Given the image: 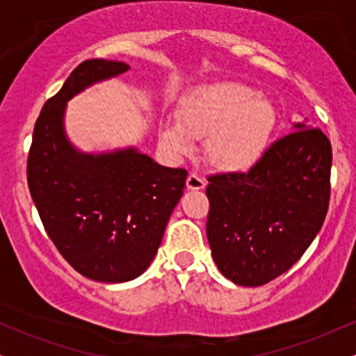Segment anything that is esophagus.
<instances>
[{
  "label": "esophagus",
  "mask_w": 356,
  "mask_h": 356,
  "mask_svg": "<svg viewBox=\"0 0 356 356\" xmlns=\"http://www.w3.org/2000/svg\"><path fill=\"white\" fill-rule=\"evenodd\" d=\"M186 186H187V189H191V191H199V189H204V187H206V181H204L202 175H199L197 172H191L189 175H187Z\"/></svg>",
  "instance_id": "1"
}]
</instances>
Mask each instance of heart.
Segmentation results:
<instances>
[{
  "label": "heart",
  "instance_id": "b5f03b06",
  "mask_svg": "<svg viewBox=\"0 0 356 356\" xmlns=\"http://www.w3.org/2000/svg\"><path fill=\"white\" fill-rule=\"evenodd\" d=\"M276 127V110L256 88L239 81H220L194 93L167 122L161 142L172 154H186L192 137H207L206 154L224 170H248L266 152Z\"/></svg>",
  "mask_w": 356,
  "mask_h": 356
}]
</instances>
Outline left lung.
<instances>
[{
  "label": "left lung",
  "instance_id": "1",
  "mask_svg": "<svg viewBox=\"0 0 356 356\" xmlns=\"http://www.w3.org/2000/svg\"><path fill=\"white\" fill-rule=\"evenodd\" d=\"M332 144L296 124L248 172L207 177V241L216 266L239 286H263L305 254L330 204Z\"/></svg>",
  "mask_w": 356,
  "mask_h": 356
}]
</instances>
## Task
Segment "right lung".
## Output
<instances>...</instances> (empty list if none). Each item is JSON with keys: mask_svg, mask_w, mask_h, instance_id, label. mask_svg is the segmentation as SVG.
<instances>
[{"mask_svg": "<svg viewBox=\"0 0 356 356\" xmlns=\"http://www.w3.org/2000/svg\"><path fill=\"white\" fill-rule=\"evenodd\" d=\"M127 70L124 61H81L44 104L28 152V187L48 238L75 271L102 283H124L149 268L187 177L132 147L93 155L68 142L67 102Z\"/></svg>", "mask_w": 356, "mask_h": 356, "instance_id": "1", "label": "right lung"}]
</instances>
